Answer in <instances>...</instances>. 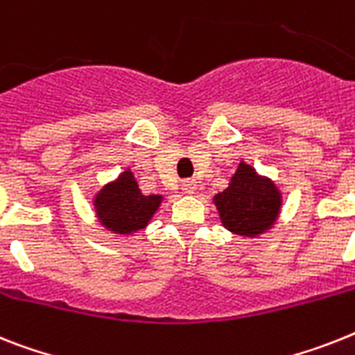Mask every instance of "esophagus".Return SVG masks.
<instances>
[{
    "mask_svg": "<svg viewBox=\"0 0 355 355\" xmlns=\"http://www.w3.org/2000/svg\"><path fill=\"white\" fill-rule=\"evenodd\" d=\"M196 189H198V183H196L194 180H184L183 183H181V190H183L184 194H194Z\"/></svg>",
    "mask_w": 355,
    "mask_h": 355,
    "instance_id": "obj_1",
    "label": "esophagus"
}]
</instances>
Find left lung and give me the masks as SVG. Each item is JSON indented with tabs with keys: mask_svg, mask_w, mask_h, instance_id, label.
Listing matches in <instances>:
<instances>
[{
	"mask_svg": "<svg viewBox=\"0 0 355 355\" xmlns=\"http://www.w3.org/2000/svg\"><path fill=\"white\" fill-rule=\"evenodd\" d=\"M214 205L227 230L254 239L276 225L283 198L270 178L241 161L227 189L214 196Z\"/></svg>",
	"mask_w": 355,
	"mask_h": 355,
	"instance_id": "1",
	"label": "left lung"
}]
</instances>
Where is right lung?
<instances>
[{
  "label": "right lung",
  "instance_id": "obj_1",
  "mask_svg": "<svg viewBox=\"0 0 355 355\" xmlns=\"http://www.w3.org/2000/svg\"><path fill=\"white\" fill-rule=\"evenodd\" d=\"M161 201L163 196L159 194H143L130 168H125L94 196V210L107 230L130 236L150 223Z\"/></svg>",
  "mask_w": 355,
  "mask_h": 355
}]
</instances>
